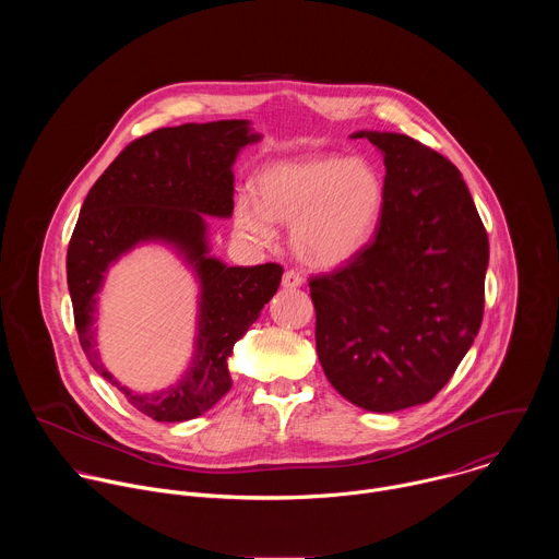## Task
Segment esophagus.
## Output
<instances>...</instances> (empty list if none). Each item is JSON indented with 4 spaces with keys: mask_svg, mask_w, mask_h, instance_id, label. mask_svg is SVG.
<instances>
[{
    "mask_svg": "<svg viewBox=\"0 0 559 559\" xmlns=\"http://www.w3.org/2000/svg\"><path fill=\"white\" fill-rule=\"evenodd\" d=\"M300 285H302V276H300L298 272L287 270V272L283 274V287H285V289H296V287H300Z\"/></svg>",
    "mask_w": 559,
    "mask_h": 559,
    "instance_id": "1",
    "label": "esophagus"
}]
</instances>
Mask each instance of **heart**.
I'll return each instance as SVG.
<instances>
[{
  "mask_svg": "<svg viewBox=\"0 0 559 559\" xmlns=\"http://www.w3.org/2000/svg\"><path fill=\"white\" fill-rule=\"evenodd\" d=\"M378 173L336 154L278 162L257 179V203L238 199L236 227L257 243H272L274 225H292V248L311 267H336L371 238L382 212Z\"/></svg>",
  "mask_w": 559,
  "mask_h": 559,
  "instance_id": "b5f03b06",
  "label": "heart"
}]
</instances>
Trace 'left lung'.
Listing matches in <instances>:
<instances>
[{"instance_id": "left-lung-1", "label": "left lung", "mask_w": 559, "mask_h": 559, "mask_svg": "<svg viewBox=\"0 0 559 559\" xmlns=\"http://www.w3.org/2000/svg\"><path fill=\"white\" fill-rule=\"evenodd\" d=\"M384 156L378 227L347 265L313 276L316 352L356 407L425 405L480 332L489 236L460 170L397 132H356Z\"/></svg>"}]
</instances>
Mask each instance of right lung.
<instances>
[{
  "instance_id": "1",
  "label": "right lung",
  "mask_w": 559,
  "mask_h": 559,
  "mask_svg": "<svg viewBox=\"0 0 559 559\" xmlns=\"http://www.w3.org/2000/svg\"><path fill=\"white\" fill-rule=\"evenodd\" d=\"M259 139L246 119L158 128L115 158L79 212L66 259L79 343L95 371L152 420H192L221 401L231 386L227 358L234 343L278 289L283 267L276 263L227 267L207 254L205 214L231 216V166L238 150ZM147 240L173 245L198 272L200 334L191 369L179 383L136 394L100 365L92 325L103 274L121 253Z\"/></svg>"
}]
</instances>
